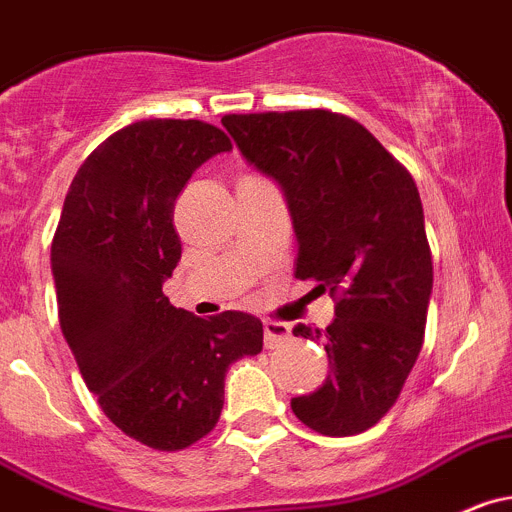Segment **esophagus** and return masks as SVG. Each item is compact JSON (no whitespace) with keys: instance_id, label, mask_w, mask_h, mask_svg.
I'll return each mask as SVG.
<instances>
[{"instance_id":"34e87169","label":"esophagus","mask_w":512,"mask_h":512,"mask_svg":"<svg viewBox=\"0 0 512 512\" xmlns=\"http://www.w3.org/2000/svg\"><path fill=\"white\" fill-rule=\"evenodd\" d=\"M291 339V326L284 321H264V344L269 349L281 347Z\"/></svg>"}]
</instances>
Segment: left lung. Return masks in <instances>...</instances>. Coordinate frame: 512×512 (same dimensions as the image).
I'll use <instances>...</instances> for the list:
<instances>
[{
  "instance_id": "obj_1",
  "label": "left lung",
  "mask_w": 512,
  "mask_h": 512,
  "mask_svg": "<svg viewBox=\"0 0 512 512\" xmlns=\"http://www.w3.org/2000/svg\"><path fill=\"white\" fill-rule=\"evenodd\" d=\"M248 165L281 188L294 223L296 279L337 296L324 332L332 374L291 410L329 437L359 435L397 402L417 362L432 294V256L415 180L357 120L329 110L226 115Z\"/></svg>"
}]
</instances>
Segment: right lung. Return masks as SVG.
Segmentation results:
<instances>
[{
    "mask_svg": "<svg viewBox=\"0 0 512 512\" xmlns=\"http://www.w3.org/2000/svg\"><path fill=\"white\" fill-rule=\"evenodd\" d=\"M201 120H140L97 145L72 178L52 241L60 326L87 389L115 427L153 450H183L216 427L236 359L264 347L243 311L175 309L163 284L180 261L175 198L228 153Z\"/></svg>",
    "mask_w": 512,
    "mask_h": 512,
    "instance_id": "add662e5",
    "label": "right lung"
}]
</instances>
